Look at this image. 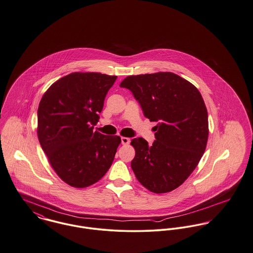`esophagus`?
Returning a JSON list of instances; mask_svg holds the SVG:
<instances>
[{"label":"esophagus","instance_id":"esophagus-1","mask_svg":"<svg viewBox=\"0 0 253 253\" xmlns=\"http://www.w3.org/2000/svg\"><path fill=\"white\" fill-rule=\"evenodd\" d=\"M121 143L122 144H129L130 143V139L126 138V137H122L121 138Z\"/></svg>","mask_w":253,"mask_h":253}]
</instances>
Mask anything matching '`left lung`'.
<instances>
[{"instance_id":"1","label":"left lung","mask_w":253,"mask_h":253,"mask_svg":"<svg viewBox=\"0 0 253 253\" xmlns=\"http://www.w3.org/2000/svg\"><path fill=\"white\" fill-rule=\"evenodd\" d=\"M120 87L129 89L143 114L156 121L152 145L131 140L136 150L131 167L137 179L153 193L181 185L200 162L209 137L208 111L199 90L169 72L129 76Z\"/></svg>"}]
</instances>
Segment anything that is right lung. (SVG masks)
Here are the masks:
<instances>
[{
    "mask_svg": "<svg viewBox=\"0 0 253 253\" xmlns=\"http://www.w3.org/2000/svg\"><path fill=\"white\" fill-rule=\"evenodd\" d=\"M116 76L72 73L43 94L38 109V138L58 176L76 188L96 183L111 168L119 136L93 131Z\"/></svg>",
    "mask_w": 253,
    "mask_h": 253,
    "instance_id": "obj_1",
    "label": "right lung"
}]
</instances>
